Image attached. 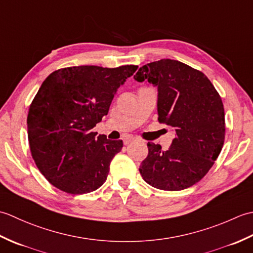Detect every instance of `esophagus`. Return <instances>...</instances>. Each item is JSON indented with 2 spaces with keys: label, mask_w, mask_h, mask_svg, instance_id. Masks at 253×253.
Returning <instances> with one entry per match:
<instances>
[{
  "label": "esophagus",
  "mask_w": 253,
  "mask_h": 253,
  "mask_svg": "<svg viewBox=\"0 0 253 253\" xmlns=\"http://www.w3.org/2000/svg\"><path fill=\"white\" fill-rule=\"evenodd\" d=\"M123 141H124V144H125V146H127V144H129L130 142L135 141V138L131 137V136H126L125 138H124Z\"/></svg>",
  "instance_id": "obj_1"
}]
</instances>
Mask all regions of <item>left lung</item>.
<instances>
[{
  "label": "left lung",
  "mask_w": 253,
  "mask_h": 253,
  "mask_svg": "<svg viewBox=\"0 0 253 253\" xmlns=\"http://www.w3.org/2000/svg\"><path fill=\"white\" fill-rule=\"evenodd\" d=\"M137 82L158 87L159 122L173 127L169 150L148 142V157L139 171L144 181L169 191L200 181L221 153L225 113L221 96L202 72L175 60H160L139 68Z\"/></svg>",
  "instance_id": "1"
}]
</instances>
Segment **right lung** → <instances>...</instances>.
Wrapping results in <instances>:
<instances>
[{
	"label": "right lung",
	"instance_id": "obj_1",
	"mask_svg": "<svg viewBox=\"0 0 253 253\" xmlns=\"http://www.w3.org/2000/svg\"><path fill=\"white\" fill-rule=\"evenodd\" d=\"M137 68L74 66L46 77L30 104L27 128L32 159L50 184L72 195L104 184L123 141L96 136L92 128Z\"/></svg>",
	"mask_w": 253,
	"mask_h": 253
}]
</instances>
